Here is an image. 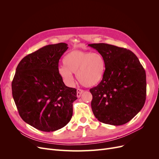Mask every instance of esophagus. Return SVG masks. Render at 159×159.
<instances>
[{
  "instance_id": "1",
  "label": "esophagus",
  "mask_w": 159,
  "mask_h": 159,
  "mask_svg": "<svg viewBox=\"0 0 159 159\" xmlns=\"http://www.w3.org/2000/svg\"><path fill=\"white\" fill-rule=\"evenodd\" d=\"M83 92H84V90L82 89H77V97L80 98L81 95L83 93Z\"/></svg>"
}]
</instances>
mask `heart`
I'll list each match as a JSON object with an SVG mask.
<instances>
[{
  "label": "heart",
  "instance_id": "b5f03b06",
  "mask_svg": "<svg viewBox=\"0 0 159 159\" xmlns=\"http://www.w3.org/2000/svg\"><path fill=\"white\" fill-rule=\"evenodd\" d=\"M63 63L64 66L59 67L58 73L69 85L74 82L73 73L81 85L93 87L102 81L105 71V60L99 53L71 51L65 56Z\"/></svg>",
  "mask_w": 159,
  "mask_h": 159
}]
</instances>
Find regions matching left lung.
I'll return each mask as SVG.
<instances>
[{
    "mask_svg": "<svg viewBox=\"0 0 159 159\" xmlns=\"http://www.w3.org/2000/svg\"><path fill=\"white\" fill-rule=\"evenodd\" d=\"M105 61L102 81L90 89L92 111L100 122L121 125L140 111L146 99V74L138 57L123 48L90 44Z\"/></svg>",
    "mask_w": 159,
    "mask_h": 159,
    "instance_id": "1",
    "label": "left lung"
}]
</instances>
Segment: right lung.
<instances>
[{
    "label": "right lung",
    "instance_id": "add662e5",
    "mask_svg": "<svg viewBox=\"0 0 159 159\" xmlns=\"http://www.w3.org/2000/svg\"><path fill=\"white\" fill-rule=\"evenodd\" d=\"M68 48L66 43H59L28 54L18 64L12 80V97L19 115L42 131L64 127L73 115L76 89L67 87L58 73L59 60Z\"/></svg>",
    "mask_w": 159,
    "mask_h": 159
}]
</instances>
